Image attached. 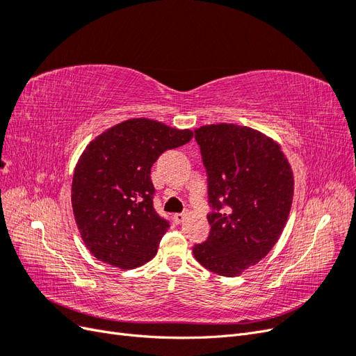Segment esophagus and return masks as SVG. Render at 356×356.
I'll list each match as a JSON object with an SVG mask.
<instances>
[{
    "label": "esophagus",
    "mask_w": 356,
    "mask_h": 356,
    "mask_svg": "<svg viewBox=\"0 0 356 356\" xmlns=\"http://www.w3.org/2000/svg\"><path fill=\"white\" fill-rule=\"evenodd\" d=\"M186 220V213L184 212H181V213H175L174 215V221L177 222V224H181L182 221Z\"/></svg>",
    "instance_id": "1"
}]
</instances>
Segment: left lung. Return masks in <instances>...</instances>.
<instances>
[{
  "label": "left lung",
  "mask_w": 356,
  "mask_h": 356,
  "mask_svg": "<svg viewBox=\"0 0 356 356\" xmlns=\"http://www.w3.org/2000/svg\"><path fill=\"white\" fill-rule=\"evenodd\" d=\"M208 175L211 232L193 246L196 260L221 276H239L270 252L293 204L294 177L281 145L232 123L195 131Z\"/></svg>",
  "instance_id": "obj_1"
}]
</instances>
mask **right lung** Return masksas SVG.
<instances>
[{
	"instance_id": "right-lung-1",
	"label": "right lung",
	"mask_w": 356,
	"mask_h": 356,
	"mask_svg": "<svg viewBox=\"0 0 356 356\" xmlns=\"http://www.w3.org/2000/svg\"><path fill=\"white\" fill-rule=\"evenodd\" d=\"M191 138L188 129L131 118L86 147L74 170L71 202L81 239L93 257L127 270L157 254L169 221L153 207L152 166L161 153Z\"/></svg>"
}]
</instances>
